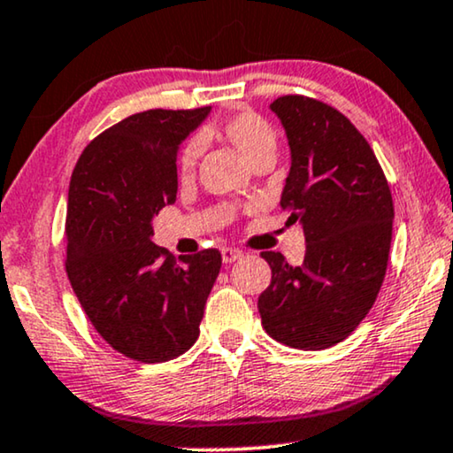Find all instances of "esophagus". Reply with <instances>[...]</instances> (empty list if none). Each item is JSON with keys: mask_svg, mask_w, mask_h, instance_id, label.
I'll return each mask as SVG.
<instances>
[{"mask_svg": "<svg viewBox=\"0 0 453 453\" xmlns=\"http://www.w3.org/2000/svg\"><path fill=\"white\" fill-rule=\"evenodd\" d=\"M241 256H243V251L234 250V247H222V262H225V264L237 262Z\"/></svg>", "mask_w": 453, "mask_h": 453, "instance_id": "34e87169", "label": "esophagus"}]
</instances>
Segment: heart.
<instances>
[{
    "label": "heart",
    "instance_id": "b5f03b06",
    "mask_svg": "<svg viewBox=\"0 0 453 453\" xmlns=\"http://www.w3.org/2000/svg\"><path fill=\"white\" fill-rule=\"evenodd\" d=\"M219 132L228 144L234 146L247 163L253 165L259 158H274L276 152V129L262 113L253 109H241L219 123ZM202 154V140L189 138L179 152L177 169L181 177L194 173L197 158Z\"/></svg>",
    "mask_w": 453,
    "mask_h": 453
}]
</instances>
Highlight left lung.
Here are the masks:
<instances>
[{"label":"left lung","mask_w":453,"mask_h":453,"mask_svg":"<svg viewBox=\"0 0 453 453\" xmlns=\"http://www.w3.org/2000/svg\"><path fill=\"white\" fill-rule=\"evenodd\" d=\"M270 109L293 158L280 206L290 225H303L307 250L295 268L282 253H262L272 282L257 309L278 342L330 349L357 330L386 278L392 191L369 142L338 109L303 95L278 96Z\"/></svg>","instance_id":"8db88e82"}]
</instances>
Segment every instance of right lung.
<instances>
[{"mask_svg":"<svg viewBox=\"0 0 453 453\" xmlns=\"http://www.w3.org/2000/svg\"><path fill=\"white\" fill-rule=\"evenodd\" d=\"M210 107L150 109L98 134L80 154L65 214V272L90 324L140 363L189 350L219 276V250L175 259L152 219L177 200V152Z\"/></svg>","mask_w":453,"mask_h":453,"instance_id":"right-lung-1","label":"right lung"}]
</instances>
